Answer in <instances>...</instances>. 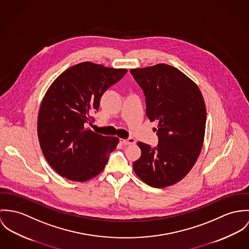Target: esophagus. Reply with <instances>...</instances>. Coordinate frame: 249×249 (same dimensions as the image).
<instances>
[{
    "label": "esophagus",
    "mask_w": 249,
    "mask_h": 249,
    "mask_svg": "<svg viewBox=\"0 0 249 249\" xmlns=\"http://www.w3.org/2000/svg\"><path fill=\"white\" fill-rule=\"evenodd\" d=\"M120 143L123 145H130V144H135L136 140L134 138H128V139H120Z\"/></svg>",
    "instance_id": "34e87169"
}]
</instances>
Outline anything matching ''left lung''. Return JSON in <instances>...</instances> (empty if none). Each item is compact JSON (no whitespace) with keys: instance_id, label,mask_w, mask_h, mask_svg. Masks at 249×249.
<instances>
[{"instance_id":"1","label":"left lung","mask_w":249,"mask_h":249,"mask_svg":"<svg viewBox=\"0 0 249 249\" xmlns=\"http://www.w3.org/2000/svg\"><path fill=\"white\" fill-rule=\"evenodd\" d=\"M144 91L146 115L159 122L156 148L138 142L141 156L134 171L146 184L164 188L181 180L195 165L205 134L206 108L202 94L188 76L166 64L133 69Z\"/></svg>"}]
</instances>
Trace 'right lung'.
Returning a JSON list of instances; mask_svg holds the SVG:
<instances>
[{
  "label": "right lung",
  "mask_w": 249,
  "mask_h": 249,
  "mask_svg": "<svg viewBox=\"0 0 249 249\" xmlns=\"http://www.w3.org/2000/svg\"><path fill=\"white\" fill-rule=\"evenodd\" d=\"M126 72L83 62L62 72L47 90L38 113V139L44 157L60 176L82 182L105 168L119 139L96 134L86 124L105 90Z\"/></svg>",
  "instance_id": "obj_1"
}]
</instances>
